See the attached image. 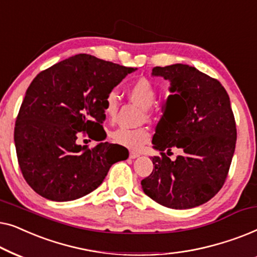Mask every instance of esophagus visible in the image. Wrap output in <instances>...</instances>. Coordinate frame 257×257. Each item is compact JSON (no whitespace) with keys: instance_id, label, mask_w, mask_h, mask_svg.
Wrapping results in <instances>:
<instances>
[{"instance_id":"esophagus-1","label":"esophagus","mask_w":257,"mask_h":257,"mask_svg":"<svg viewBox=\"0 0 257 257\" xmlns=\"http://www.w3.org/2000/svg\"><path fill=\"white\" fill-rule=\"evenodd\" d=\"M140 156V154L138 153V152H130V158H131V159H136V158H138Z\"/></svg>"}]
</instances>
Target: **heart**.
<instances>
[{"label":"heart","mask_w":257,"mask_h":257,"mask_svg":"<svg viewBox=\"0 0 257 257\" xmlns=\"http://www.w3.org/2000/svg\"><path fill=\"white\" fill-rule=\"evenodd\" d=\"M128 97L144 110H149L157 100L158 89L149 79L140 78L131 84L128 89ZM119 103H120V97H119L118 91H110L104 100V111L107 118L113 119L117 115ZM110 138L112 142L127 147L130 150H140L150 142L151 133L146 127H118L110 133Z\"/></svg>","instance_id":"1"}]
</instances>
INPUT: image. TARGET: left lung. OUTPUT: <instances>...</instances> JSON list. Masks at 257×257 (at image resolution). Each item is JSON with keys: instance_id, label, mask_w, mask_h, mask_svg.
Segmentation results:
<instances>
[{"instance_id": "obj_1", "label": "left lung", "mask_w": 257, "mask_h": 257, "mask_svg": "<svg viewBox=\"0 0 257 257\" xmlns=\"http://www.w3.org/2000/svg\"><path fill=\"white\" fill-rule=\"evenodd\" d=\"M152 75L170 80L172 94L152 139L160 157L152 158L143 191L168 208H193L222 188L229 171L236 144L229 96L219 80L186 64L156 66ZM175 147L183 154L171 161Z\"/></svg>"}]
</instances>
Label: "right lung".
I'll return each instance as SVG.
<instances>
[{"mask_svg": "<svg viewBox=\"0 0 257 257\" xmlns=\"http://www.w3.org/2000/svg\"><path fill=\"white\" fill-rule=\"evenodd\" d=\"M135 68L79 54L50 66L28 87L15 122L23 178L51 201H71L94 191L128 151L117 144L78 145L83 132L96 140L106 118L104 100ZM99 142V140H97Z\"/></svg>", "mask_w": 257, "mask_h": 257, "instance_id": "obj_1", "label": "right lung"}]
</instances>
